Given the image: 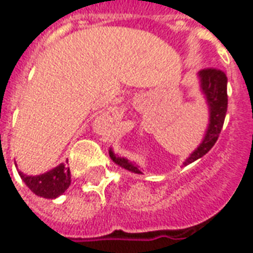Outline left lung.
I'll return each instance as SVG.
<instances>
[{
    "label": "left lung",
    "mask_w": 253,
    "mask_h": 253,
    "mask_svg": "<svg viewBox=\"0 0 253 253\" xmlns=\"http://www.w3.org/2000/svg\"><path fill=\"white\" fill-rule=\"evenodd\" d=\"M199 83H201L202 93L205 94L207 107H209V126L206 134L202 139L201 145L190 154V157L184 161V165L194 163L198 159L203 157L209 153V150L217 142L219 132L222 130L225 115L228 111V77L223 70L219 69H203L198 73ZM111 160L122 168L134 172V173H142L138 168L137 164L128 161L125 157H118L112 149H110Z\"/></svg>",
    "instance_id": "8db88e82"
}]
</instances>
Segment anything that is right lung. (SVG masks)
<instances>
[{
	"label": "right lung",
	"mask_w": 253,
	"mask_h": 253,
	"mask_svg": "<svg viewBox=\"0 0 253 253\" xmlns=\"http://www.w3.org/2000/svg\"><path fill=\"white\" fill-rule=\"evenodd\" d=\"M20 177L23 179L27 187L35 195L54 199L62 195L63 192L70 186V169L65 164H59L54 169L38 176L24 175L19 170Z\"/></svg>",
	"instance_id": "add662e5"
}]
</instances>
